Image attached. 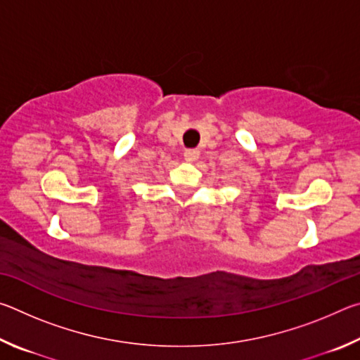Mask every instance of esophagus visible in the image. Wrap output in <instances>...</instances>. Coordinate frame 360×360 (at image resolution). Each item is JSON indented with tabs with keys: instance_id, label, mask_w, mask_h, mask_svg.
Wrapping results in <instances>:
<instances>
[{
	"instance_id": "1",
	"label": "esophagus",
	"mask_w": 360,
	"mask_h": 360,
	"mask_svg": "<svg viewBox=\"0 0 360 360\" xmlns=\"http://www.w3.org/2000/svg\"><path fill=\"white\" fill-rule=\"evenodd\" d=\"M200 157V152L197 149H187L184 152V158L187 162H195Z\"/></svg>"
}]
</instances>
